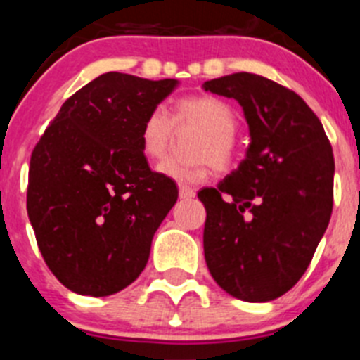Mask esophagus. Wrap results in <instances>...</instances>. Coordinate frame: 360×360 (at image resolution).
I'll return each mask as SVG.
<instances>
[{
	"mask_svg": "<svg viewBox=\"0 0 360 360\" xmlns=\"http://www.w3.org/2000/svg\"><path fill=\"white\" fill-rule=\"evenodd\" d=\"M180 198H195L196 196V193H195V189H191V187H187V186H180Z\"/></svg>",
	"mask_w": 360,
	"mask_h": 360,
	"instance_id": "1",
	"label": "esophagus"
}]
</instances>
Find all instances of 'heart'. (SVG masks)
Segmentation results:
<instances>
[{
  "label": "heart",
  "mask_w": 360,
  "mask_h": 360,
  "mask_svg": "<svg viewBox=\"0 0 360 360\" xmlns=\"http://www.w3.org/2000/svg\"><path fill=\"white\" fill-rule=\"evenodd\" d=\"M174 124H189L202 131L195 146V153L202 158L184 164L178 160H164L158 173L180 184H198L205 180L211 162L216 169H227L234 158V131L238 128L236 113L227 103L212 95L180 98L174 104ZM173 122L164 108H153L141 126V149L149 160H157L167 149Z\"/></svg>",
  "instance_id": "heart-1"
}]
</instances>
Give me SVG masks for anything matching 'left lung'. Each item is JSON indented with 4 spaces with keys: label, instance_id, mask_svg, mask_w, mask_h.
Listing matches in <instances>:
<instances>
[{
    "label": "left lung",
    "instance_id": "left-lung-1",
    "mask_svg": "<svg viewBox=\"0 0 360 360\" xmlns=\"http://www.w3.org/2000/svg\"><path fill=\"white\" fill-rule=\"evenodd\" d=\"M203 90L238 101L250 135L238 169L198 193L205 263L232 297L266 303L301 279L328 227L332 146L303 98L270 79L231 73Z\"/></svg>",
    "mask_w": 360,
    "mask_h": 360
}]
</instances>
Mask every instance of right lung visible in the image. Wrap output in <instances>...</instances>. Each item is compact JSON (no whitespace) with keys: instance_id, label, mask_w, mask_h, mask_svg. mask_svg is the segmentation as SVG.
<instances>
[{"instance_id":"1","label":"right lung","mask_w":360,"mask_h":360,"mask_svg":"<svg viewBox=\"0 0 360 360\" xmlns=\"http://www.w3.org/2000/svg\"><path fill=\"white\" fill-rule=\"evenodd\" d=\"M178 84L103 73L63 104L32 151L28 218L49 269L75 294H117L146 269L178 189L149 169L141 126Z\"/></svg>"}]
</instances>
